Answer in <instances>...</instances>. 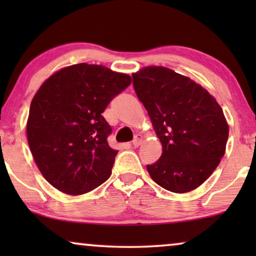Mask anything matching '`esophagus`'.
Masks as SVG:
<instances>
[{"instance_id": "34e87169", "label": "esophagus", "mask_w": 256, "mask_h": 256, "mask_svg": "<svg viewBox=\"0 0 256 256\" xmlns=\"http://www.w3.org/2000/svg\"><path fill=\"white\" fill-rule=\"evenodd\" d=\"M142 141H143V136L141 135V134H138L135 136V138H134V141H132V146H135V148H138V146H141V143H142Z\"/></svg>"}]
</instances>
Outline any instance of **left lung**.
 <instances>
[{"label": "left lung", "instance_id": "8db88e82", "mask_svg": "<svg viewBox=\"0 0 256 256\" xmlns=\"http://www.w3.org/2000/svg\"><path fill=\"white\" fill-rule=\"evenodd\" d=\"M132 76L162 144L160 160L146 166L150 177L174 194L200 186L226 152L230 129L220 104L199 84L164 66Z\"/></svg>", "mask_w": 256, "mask_h": 256}]
</instances>
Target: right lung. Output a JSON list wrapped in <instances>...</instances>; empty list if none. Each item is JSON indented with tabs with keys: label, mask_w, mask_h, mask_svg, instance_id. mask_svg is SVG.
<instances>
[{
	"label": "right lung",
	"mask_w": 256,
	"mask_h": 256,
	"mask_svg": "<svg viewBox=\"0 0 256 256\" xmlns=\"http://www.w3.org/2000/svg\"><path fill=\"white\" fill-rule=\"evenodd\" d=\"M130 82L126 73L82 62L42 84L31 101L26 136L38 169L52 186L80 196L110 178L118 150L108 146L112 129L101 114Z\"/></svg>",
	"instance_id": "add662e5"
}]
</instances>
